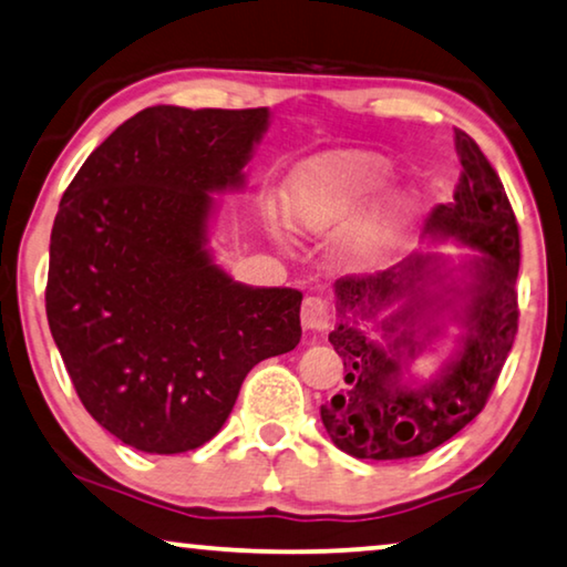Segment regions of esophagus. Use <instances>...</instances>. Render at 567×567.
Instances as JSON below:
<instances>
[{
    "mask_svg": "<svg viewBox=\"0 0 567 567\" xmlns=\"http://www.w3.org/2000/svg\"><path fill=\"white\" fill-rule=\"evenodd\" d=\"M301 327L309 332H321L329 327V307L319 296H307L301 303Z\"/></svg>",
    "mask_w": 567,
    "mask_h": 567,
    "instance_id": "34e87169",
    "label": "esophagus"
}]
</instances>
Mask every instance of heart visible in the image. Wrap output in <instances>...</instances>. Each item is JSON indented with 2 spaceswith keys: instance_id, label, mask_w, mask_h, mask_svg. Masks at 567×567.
I'll use <instances>...</instances> for the list:
<instances>
[{
  "instance_id": "b5f03b06",
  "label": "heart",
  "mask_w": 567,
  "mask_h": 567,
  "mask_svg": "<svg viewBox=\"0 0 567 567\" xmlns=\"http://www.w3.org/2000/svg\"><path fill=\"white\" fill-rule=\"evenodd\" d=\"M393 177L388 159L372 152H332L317 156L293 172L286 189V215L307 233H327L380 193ZM415 205L411 197L393 195L364 217L342 240V256L352 266H372L393 250L411 228Z\"/></svg>"
}]
</instances>
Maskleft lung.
Here are the masks:
<instances>
[{"mask_svg": "<svg viewBox=\"0 0 567 567\" xmlns=\"http://www.w3.org/2000/svg\"><path fill=\"white\" fill-rule=\"evenodd\" d=\"M454 134L464 172L454 203L433 207L425 233L476 250L464 268L468 281L458 286L449 278L454 268L449 271L446 258L413 254L388 271L344 276L334 284L339 324L329 342L342 357L347 385L321 405V423L334 446L354 458H413L454 439L484 411L515 344L517 217L478 144L461 128ZM398 300L404 301L401 309L381 322L389 344L374 343L359 322ZM443 310L465 324L457 354L429 383L405 381L404 360L440 331L432 321Z\"/></svg>", "mask_w": 567, "mask_h": 567, "instance_id": "1", "label": "left lung"}]
</instances>
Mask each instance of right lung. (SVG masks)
<instances>
[{"mask_svg":"<svg viewBox=\"0 0 567 567\" xmlns=\"http://www.w3.org/2000/svg\"><path fill=\"white\" fill-rule=\"evenodd\" d=\"M268 109L152 106L68 185L50 235L45 309L73 388L144 454L199 449L246 374L301 339V291L254 289L213 264V195L243 187Z\"/></svg>","mask_w":567,"mask_h":567,"instance_id":"right-lung-1","label":"right lung"}]
</instances>
